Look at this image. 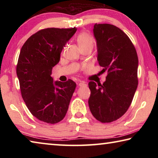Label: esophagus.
Wrapping results in <instances>:
<instances>
[{
	"label": "esophagus",
	"instance_id": "1",
	"mask_svg": "<svg viewBox=\"0 0 158 158\" xmlns=\"http://www.w3.org/2000/svg\"><path fill=\"white\" fill-rule=\"evenodd\" d=\"M78 85L79 87H82V86H85V85H86V84H85L84 82H80V83H79Z\"/></svg>",
	"mask_w": 158,
	"mask_h": 158
}]
</instances>
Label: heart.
<instances>
[{"mask_svg": "<svg viewBox=\"0 0 158 158\" xmlns=\"http://www.w3.org/2000/svg\"><path fill=\"white\" fill-rule=\"evenodd\" d=\"M94 40L87 33H81L77 37V43L79 47H93Z\"/></svg>", "mask_w": 158, "mask_h": 158, "instance_id": "b5f03b06", "label": "heart"}]
</instances>
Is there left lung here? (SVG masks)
Segmentation results:
<instances>
[{
  "instance_id": "8db88e82",
  "label": "left lung",
  "mask_w": 158,
  "mask_h": 158,
  "mask_svg": "<svg viewBox=\"0 0 158 158\" xmlns=\"http://www.w3.org/2000/svg\"><path fill=\"white\" fill-rule=\"evenodd\" d=\"M93 35L98 63L107 76L102 84L89 83V105L98 121L111 123L124 115L132 103L138 85V56L129 37L116 26L95 23Z\"/></svg>"
}]
</instances>
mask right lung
I'll use <instances>...</instances> for the list:
<instances>
[{
	"label": "right lung",
	"instance_id": "add662e5",
	"mask_svg": "<svg viewBox=\"0 0 158 158\" xmlns=\"http://www.w3.org/2000/svg\"><path fill=\"white\" fill-rule=\"evenodd\" d=\"M77 30L75 27L42 29L21 47L17 65L21 96L31 113L40 121L57 123L68 111L75 82L71 79L53 81L51 74Z\"/></svg>",
	"mask_w": 158,
	"mask_h": 158
}]
</instances>
